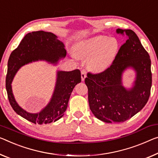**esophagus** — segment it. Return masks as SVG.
<instances>
[{"label":"esophagus","instance_id":"esophagus-1","mask_svg":"<svg viewBox=\"0 0 158 158\" xmlns=\"http://www.w3.org/2000/svg\"><path fill=\"white\" fill-rule=\"evenodd\" d=\"M86 77V71L85 70H82L81 71V79L82 81H85V78Z\"/></svg>","mask_w":158,"mask_h":158}]
</instances>
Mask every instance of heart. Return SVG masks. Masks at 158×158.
Instances as JSON below:
<instances>
[{"label":"heart","instance_id":"obj_1","mask_svg":"<svg viewBox=\"0 0 158 158\" xmlns=\"http://www.w3.org/2000/svg\"><path fill=\"white\" fill-rule=\"evenodd\" d=\"M120 44L115 37L97 36L80 42L76 47L77 56L89 59L87 66L94 73H102L114 62Z\"/></svg>","mask_w":158,"mask_h":158}]
</instances>
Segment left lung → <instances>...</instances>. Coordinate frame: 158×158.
Masks as SVG:
<instances>
[{
  "label": "left lung",
  "mask_w": 158,
  "mask_h": 158,
  "mask_svg": "<svg viewBox=\"0 0 158 158\" xmlns=\"http://www.w3.org/2000/svg\"><path fill=\"white\" fill-rule=\"evenodd\" d=\"M116 33L127 35L110 69L98 74H87L85 80L88 89L90 110L106 123H120L129 119L144 107L152 86L150 56L131 30L117 29ZM128 68L136 72L133 86L126 89L122 76Z\"/></svg>",
  "instance_id": "1"
}]
</instances>
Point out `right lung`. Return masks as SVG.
<instances>
[{
  "label": "right lung",
  "mask_w": 158,
  "mask_h": 158,
  "mask_svg": "<svg viewBox=\"0 0 158 158\" xmlns=\"http://www.w3.org/2000/svg\"><path fill=\"white\" fill-rule=\"evenodd\" d=\"M66 56L64 43L52 32L37 31L25 36L18 48L10 56L8 62L6 87L10 104L13 110L34 123L43 124L56 121L64 115L73 88L81 82L78 69L72 71H58L54 93L47 106L38 113H30L23 110L17 102L12 90V82L22 66L31 62L45 60L56 65Z\"/></svg>",
  "instance_id": "1"
}]
</instances>
